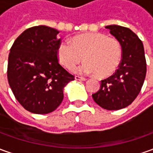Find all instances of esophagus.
Returning <instances> with one entry per match:
<instances>
[{
	"label": "esophagus",
	"instance_id": "1",
	"mask_svg": "<svg viewBox=\"0 0 153 153\" xmlns=\"http://www.w3.org/2000/svg\"><path fill=\"white\" fill-rule=\"evenodd\" d=\"M75 79H76V80H78V81H86V80H87L85 77L80 76H75Z\"/></svg>",
	"mask_w": 153,
	"mask_h": 153
}]
</instances>
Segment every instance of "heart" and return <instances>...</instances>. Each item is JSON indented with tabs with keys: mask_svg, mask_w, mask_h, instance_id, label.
I'll use <instances>...</instances> for the list:
<instances>
[{
	"mask_svg": "<svg viewBox=\"0 0 153 153\" xmlns=\"http://www.w3.org/2000/svg\"><path fill=\"white\" fill-rule=\"evenodd\" d=\"M60 62L71 69L83 59L85 62L73 69L76 73H97L107 76L118 66L122 51L119 42L101 33H86L74 36L71 42L62 41L57 48Z\"/></svg>",
	"mask_w": 153,
	"mask_h": 153,
	"instance_id": "b5f03b06",
	"label": "heart"
}]
</instances>
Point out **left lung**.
I'll list each match as a JSON object with an SVG mask.
<instances>
[{
	"label": "left lung",
	"instance_id": "obj_1",
	"mask_svg": "<svg viewBox=\"0 0 153 153\" xmlns=\"http://www.w3.org/2000/svg\"><path fill=\"white\" fill-rule=\"evenodd\" d=\"M106 28L121 45L122 61L114 74L101 82L92 98L104 109L119 110L129 106L138 96L146 77L147 63L143 42L132 30L117 25Z\"/></svg>",
	"mask_w": 153,
	"mask_h": 153
}]
</instances>
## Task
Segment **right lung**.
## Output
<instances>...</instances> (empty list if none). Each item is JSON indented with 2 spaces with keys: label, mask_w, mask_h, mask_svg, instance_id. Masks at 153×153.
<instances>
[{
  "label": "right lung",
  "mask_w": 153,
  "mask_h": 153,
  "mask_svg": "<svg viewBox=\"0 0 153 153\" xmlns=\"http://www.w3.org/2000/svg\"><path fill=\"white\" fill-rule=\"evenodd\" d=\"M59 31L46 26L23 31L10 50L7 79L15 97L36 114L55 111L64 97L63 89L74 80L58 62Z\"/></svg>",
  "instance_id": "right-lung-1"
}]
</instances>
